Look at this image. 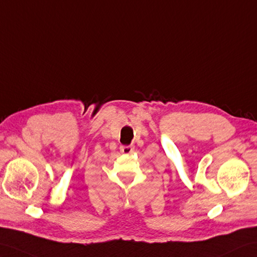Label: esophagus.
Returning <instances> with one entry per match:
<instances>
[{
	"label": "esophagus",
	"instance_id": "1",
	"mask_svg": "<svg viewBox=\"0 0 257 257\" xmlns=\"http://www.w3.org/2000/svg\"><path fill=\"white\" fill-rule=\"evenodd\" d=\"M120 152L122 154H131V153L134 152V147L122 146V147H120Z\"/></svg>",
	"mask_w": 257,
	"mask_h": 257
}]
</instances>
